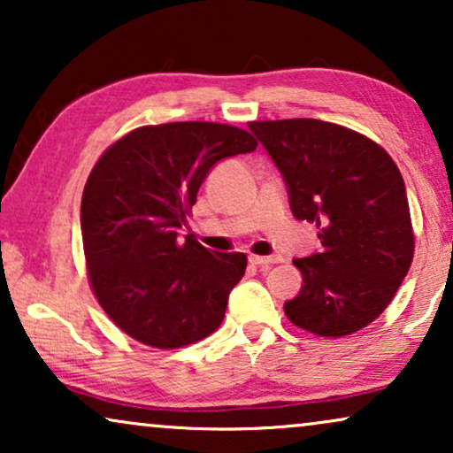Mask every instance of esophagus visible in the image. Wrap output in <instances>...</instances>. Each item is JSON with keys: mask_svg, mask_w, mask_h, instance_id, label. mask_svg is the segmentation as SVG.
I'll return each mask as SVG.
<instances>
[{"mask_svg": "<svg viewBox=\"0 0 453 453\" xmlns=\"http://www.w3.org/2000/svg\"><path fill=\"white\" fill-rule=\"evenodd\" d=\"M250 262L253 265H272V264L280 262V257H278V256H268V257H264V256H250Z\"/></svg>", "mask_w": 453, "mask_h": 453, "instance_id": "34e87169", "label": "esophagus"}]
</instances>
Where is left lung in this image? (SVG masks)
Wrapping results in <instances>:
<instances>
[{
    "label": "left lung",
    "mask_w": 453,
    "mask_h": 453,
    "mask_svg": "<svg viewBox=\"0 0 453 453\" xmlns=\"http://www.w3.org/2000/svg\"><path fill=\"white\" fill-rule=\"evenodd\" d=\"M282 173L296 220L319 228L321 251L295 259L303 287L284 303L296 327L349 336L380 318L414 256L404 179L380 144L319 119L251 121Z\"/></svg>",
    "instance_id": "1"
}]
</instances>
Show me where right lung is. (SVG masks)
Listing matches in <instances>:
<instances>
[{
  "label": "right lung",
  "instance_id": "1",
  "mask_svg": "<svg viewBox=\"0 0 453 453\" xmlns=\"http://www.w3.org/2000/svg\"><path fill=\"white\" fill-rule=\"evenodd\" d=\"M256 138L212 121L134 129L111 144L82 194L88 282L113 324L154 349H181L225 319L245 253H216L179 237L210 169L253 152Z\"/></svg>",
  "mask_w": 453,
  "mask_h": 453
}]
</instances>
